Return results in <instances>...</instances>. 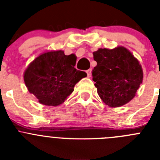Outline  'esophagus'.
<instances>
[{"label": "esophagus", "instance_id": "34e87169", "mask_svg": "<svg viewBox=\"0 0 160 160\" xmlns=\"http://www.w3.org/2000/svg\"><path fill=\"white\" fill-rule=\"evenodd\" d=\"M87 76H88L89 78L91 76V69H89V70H87Z\"/></svg>", "mask_w": 160, "mask_h": 160}]
</instances>
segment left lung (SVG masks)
Masks as SVG:
<instances>
[{
  "instance_id": "left-lung-1",
  "label": "left lung",
  "mask_w": 160,
  "mask_h": 160,
  "mask_svg": "<svg viewBox=\"0 0 160 160\" xmlns=\"http://www.w3.org/2000/svg\"><path fill=\"white\" fill-rule=\"evenodd\" d=\"M97 66L93 81L102 102L110 107H119L135 96L143 78L139 62L123 46L98 49L93 53Z\"/></svg>"
}]
</instances>
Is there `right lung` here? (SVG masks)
<instances>
[{"mask_svg":"<svg viewBox=\"0 0 160 160\" xmlns=\"http://www.w3.org/2000/svg\"><path fill=\"white\" fill-rule=\"evenodd\" d=\"M76 60L75 55H66L62 50L41 53L24 73V82L29 92L41 104L61 105L72 94L76 83L87 76L86 72L74 68Z\"/></svg>","mask_w":160,"mask_h":160,"instance_id":"add662e5","label":"right lung"}]
</instances>
